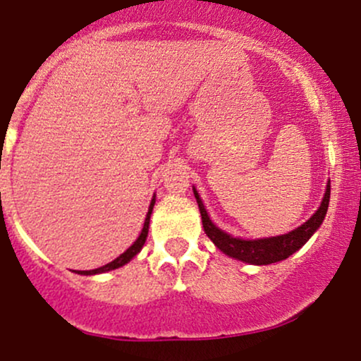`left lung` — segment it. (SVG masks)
Segmentation results:
<instances>
[{"label": "left lung", "mask_w": 361, "mask_h": 361, "mask_svg": "<svg viewBox=\"0 0 361 361\" xmlns=\"http://www.w3.org/2000/svg\"><path fill=\"white\" fill-rule=\"evenodd\" d=\"M194 195L195 199H197L199 211H201L204 232H206L207 238L214 243V246H216L218 250L224 251L228 257L235 258V260L246 262V264L269 265L274 264V262H281L285 260V258H288L290 255L295 253V251L300 250L302 246L311 239V235L318 231L319 225L325 220L326 209H329L330 181L329 185H326L325 195H323V201L319 204L318 211H316L305 224H302L300 227L288 232V234L264 239H239L227 234V232H224L221 228H218L216 225L209 220V216H207L206 207H204V204L195 188Z\"/></svg>", "instance_id": "8db88e82"}]
</instances>
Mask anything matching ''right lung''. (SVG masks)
Masks as SVG:
<instances>
[{"instance_id": "1", "label": "right lung", "mask_w": 361, "mask_h": 361, "mask_svg": "<svg viewBox=\"0 0 361 361\" xmlns=\"http://www.w3.org/2000/svg\"><path fill=\"white\" fill-rule=\"evenodd\" d=\"M154 204H155V197L152 199L150 202V207H148V213H147V218H145V224H143V231H141V234L137 235L136 241L133 243V246H129L126 251H123L120 257H116L115 260L110 262V264L103 265V267L99 269H92V271H78V274H83V276H90V274H101V272H108V271H113V269H118L122 267V265H126L127 262L133 260L134 257H136L137 253H140L141 248H143L145 241H147V235H148V227H150V216H152V211H154Z\"/></svg>"}]
</instances>
